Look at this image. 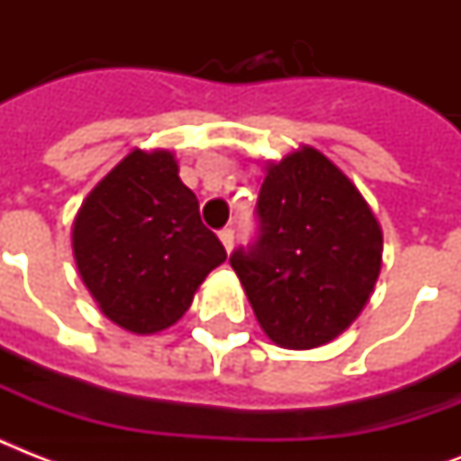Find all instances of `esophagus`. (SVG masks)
Segmentation results:
<instances>
[{
	"instance_id": "esophagus-1",
	"label": "esophagus",
	"mask_w": 461,
	"mask_h": 461,
	"mask_svg": "<svg viewBox=\"0 0 461 461\" xmlns=\"http://www.w3.org/2000/svg\"><path fill=\"white\" fill-rule=\"evenodd\" d=\"M220 241H222V246L227 251H231V246H234V230H231V227L220 230Z\"/></svg>"
}]
</instances>
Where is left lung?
I'll return each mask as SVG.
<instances>
[{"label": "left lung", "mask_w": 461, "mask_h": 461, "mask_svg": "<svg viewBox=\"0 0 461 461\" xmlns=\"http://www.w3.org/2000/svg\"><path fill=\"white\" fill-rule=\"evenodd\" d=\"M258 234L230 256L260 328L287 349H313L349 328L380 273L383 231L332 162L313 148L267 167Z\"/></svg>", "instance_id": "1"}]
</instances>
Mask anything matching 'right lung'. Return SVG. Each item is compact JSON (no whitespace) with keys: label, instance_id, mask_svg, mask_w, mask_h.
Returning <instances> with one entry per match:
<instances>
[{"label":"right lung","instance_id":"1","mask_svg":"<svg viewBox=\"0 0 461 461\" xmlns=\"http://www.w3.org/2000/svg\"><path fill=\"white\" fill-rule=\"evenodd\" d=\"M71 239L100 311L136 335L174 325L210 270L227 260L167 150L126 155L83 201Z\"/></svg>","mask_w":461,"mask_h":461}]
</instances>
